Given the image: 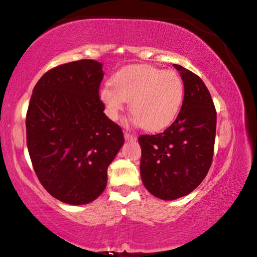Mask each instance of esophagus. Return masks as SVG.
Wrapping results in <instances>:
<instances>
[{
  "label": "esophagus",
  "instance_id": "obj_1",
  "mask_svg": "<svg viewBox=\"0 0 257 257\" xmlns=\"http://www.w3.org/2000/svg\"><path fill=\"white\" fill-rule=\"evenodd\" d=\"M124 139L125 141H136L137 136L135 134H130L128 132H124Z\"/></svg>",
  "mask_w": 257,
  "mask_h": 257
}]
</instances>
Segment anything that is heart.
<instances>
[{"label":"heart","instance_id":"b5f03b06","mask_svg":"<svg viewBox=\"0 0 257 257\" xmlns=\"http://www.w3.org/2000/svg\"><path fill=\"white\" fill-rule=\"evenodd\" d=\"M99 98L106 114L118 120L125 102L142 128L161 130L173 122L184 101V82L172 70L147 64L125 67L116 73L113 87L103 86Z\"/></svg>","mask_w":257,"mask_h":257}]
</instances>
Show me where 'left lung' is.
I'll return each instance as SVG.
<instances>
[{
  "label": "left lung",
  "mask_w": 257,
  "mask_h": 257,
  "mask_svg": "<svg viewBox=\"0 0 257 257\" xmlns=\"http://www.w3.org/2000/svg\"><path fill=\"white\" fill-rule=\"evenodd\" d=\"M173 67L180 72L185 87L179 114L163 133L138 138L143 184L165 201L186 196L206 177L216 132V111L207 87L188 69Z\"/></svg>",
  "instance_id": "1"
}]
</instances>
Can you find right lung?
I'll return each mask as SVG.
<instances>
[{
  "mask_svg": "<svg viewBox=\"0 0 257 257\" xmlns=\"http://www.w3.org/2000/svg\"><path fill=\"white\" fill-rule=\"evenodd\" d=\"M103 64L84 59L51 69L33 89L27 147L42 186L59 201L81 205L105 189L107 168L124 138L99 98Z\"/></svg>",
  "mask_w": 257,
  "mask_h": 257,
  "instance_id": "1",
  "label": "right lung"
}]
</instances>
